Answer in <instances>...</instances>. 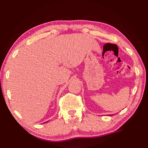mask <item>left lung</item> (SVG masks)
Returning a JSON list of instances; mask_svg holds the SVG:
<instances>
[{
  "instance_id": "8db88e82",
  "label": "left lung",
  "mask_w": 148,
  "mask_h": 148,
  "mask_svg": "<svg viewBox=\"0 0 148 148\" xmlns=\"http://www.w3.org/2000/svg\"><path fill=\"white\" fill-rule=\"evenodd\" d=\"M109 116H110V115H109Z\"/></svg>"
}]
</instances>
